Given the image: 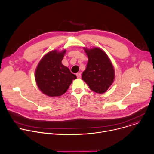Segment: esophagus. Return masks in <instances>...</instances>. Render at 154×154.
I'll return each mask as SVG.
<instances>
[{
  "instance_id": "34e87169",
  "label": "esophagus",
  "mask_w": 154,
  "mask_h": 154,
  "mask_svg": "<svg viewBox=\"0 0 154 154\" xmlns=\"http://www.w3.org/2000/svg\"><path fill=\"white\" fill-rule=\"evenodd\" d=\"M76 75H77V78H78V79L81 78V73H80V72L76 74Z\"/></svg>"
}]
</instances>
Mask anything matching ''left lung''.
I'll return each mask as SVG.
<instances>
[{
  "label": "left lung",
  "instance_id": "left-lung-1",
  "mask_svg": "<svg viewBox=\"0 0 154 154\" xmlns=\"http://www.w3.org/2000/svg\"><path fill=\"white\" fill-rule=\"evenodd\" d=\"M88 61L83 72L82 79L95 93L103 94L115 79L113 66L106 54L98 48H84Z\"/></svg>",
  "mask_w": 154,
  "mask_h": 154
}]
</instances>
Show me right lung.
I'll use <instances>...</instances> for the list:
<instances>
[{
	"instance_id": "1",
	"label": "right lung",
	"mask_w": 154,
	"mask_h": 154,
	"mask_svg": "<svg viewBox=\"0 0 154 154\" xmlns=\"http://www.w3.org/2000/svg\"><path fill=\"white\" fill-rule=\"evenodd\" d=\"M66 49L52 51L44 56L35 71V80L39 89L49 97L60 96L67 91L72 80L77 79L61 63Z\"/></svg>"
}]
</instances>
